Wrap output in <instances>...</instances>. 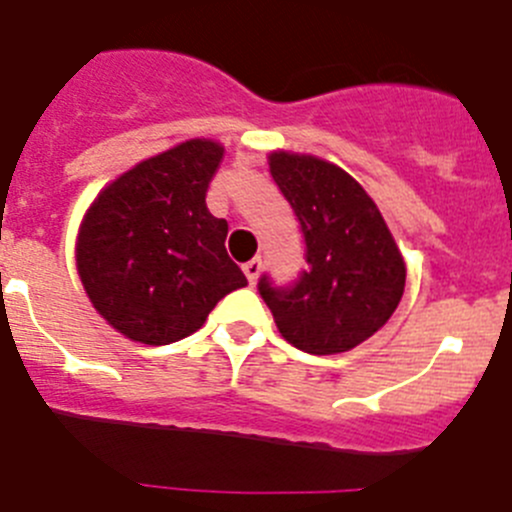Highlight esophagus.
Masks as SVG:
<instances>
[{
  "mask_svg": "<svg viewBox=\"0 0 512 512\" xmlns=\"http://www.w3.org/2000/svg\"><path fill=\"white\" fill-rule=\"evenodd\" d=\"M261 266H264V264H261V259H259V256H256V259H251V261H248V264H243V274H246V279H248V282H256V279H259V274H261Z\"/></svg>",
  "mask_w": 512,
  "mask_h": 512,
  "instance_id": "obj_1",
  "label": "esophagus"
}]
</instances>
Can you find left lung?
I'll return each mask as SVG.
<instances>
[{
  "label": "left lung",
  "mask_w": 512,
  "mask_h": 512,
  "mask_svg": "<svg viewBox=\"0 0 512 512\" xmlns=\"http://www.w3.org/2000/svg\"><path fill=\"white\" fill-rule=\"evenodd\" d=\"M269 171L300 220L307 269L292 287L259 292L284 341L315 356L372 338L405 289V261L382 212L354 176L307 153H269Z\"/></svg>",
  "instance_id": "8db88e82"
}]
</instances>
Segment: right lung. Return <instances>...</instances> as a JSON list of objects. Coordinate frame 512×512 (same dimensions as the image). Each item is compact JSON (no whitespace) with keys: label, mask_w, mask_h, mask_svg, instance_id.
<instances>
[{"label":"right lung","mask_w":512,"mask_h":512,"mask_svg":"<svg viewBox=\"0 0 512 512\" xmlns=\"http://www.w3.org/2000/svg\"><path fill=\"white\" fill-rule=\"evenodd\" d=\"M223 153L210 138L184 140L117 176L81 220V284L94 310L130 341H182L248 284L225 251L228 223L205 202Z\"/></svg>","instance_id":"1"}]
</instances>
